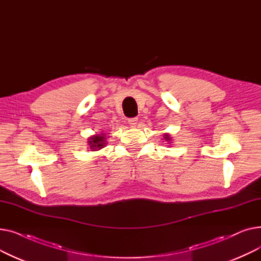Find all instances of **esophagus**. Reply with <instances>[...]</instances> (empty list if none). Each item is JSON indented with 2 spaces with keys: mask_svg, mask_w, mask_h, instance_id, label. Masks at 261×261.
I'll return each instance as SVG.
<instances>
[{
  "mask_svg": "<svg viewBox=\"0 0 261 261\" xmlns=\"http://www.w3.org/2000/svg\"><path fill=\"white\" fill-rule=\"evenodd\" d=\"M138 121H139L138 117H133V118H130L128 122H129V125H130L132 128H134V127H136V125H138Z\"/></svg>",
  "mask_w": 261,
  "mask_h": 261,
  "instance_id": "34e87169",
  "label": "esophagus"
}]
</instances>
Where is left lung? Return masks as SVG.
<instances>
[{
  "mask_svg": "<svg viewBox=\"0 0 261 261\" xmlns=\"http://www.w3.org/2000/svg\"><path fill=\"white\" fill-rule=\"evenodd\" d=\"M164 140H165L166 142H170L171 139H170V135L168 133H165L164 134Z\"/></svg>",
  "mask_w": 261,
  "mask_h": 261,
  "instance_id": "1",
  "label": "left lung"
}]
</instances>
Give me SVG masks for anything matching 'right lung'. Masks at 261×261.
Segmentation results:
<instances>
[{
	"label": "right lung",
	"instance_id": "obj_1",
	"mask_svg": "<svg viewBox=\"0 0 261 261\" xmlns=\"http://www.w3.org/2000/svg\"><path fill=\"white\" fill-rule=\"evenodd\" d=\"M106 134L105 133H99V134H95L92 135L91 138H89L88 144L90 146V149H92V151H96V150H99L106 146Z\"/></svg>",
	"mask_w": 261,
	"mask_h": 261
}]
</instances>
